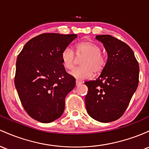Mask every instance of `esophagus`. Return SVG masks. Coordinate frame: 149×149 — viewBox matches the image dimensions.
Instances as JSON below:
<instances>
[{
    "instance_id": "esophagus-1",
    "label": "esophagus",
    "mask_w": 149,
    "mask_h": 149,
    "mask_svg": "<svg viewBox=\"0 0 149 149\" xmlns=\"http://www.w3.org/2000/svg\"><path fill=\"white\" fill-rule=\"evenodd\" d=\"M81 82L79 80H76V86H79L80 84H81Z\"/></svg>"
}]
</instances>
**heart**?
I'll return each instance as SVG.
<instances>
[{"label": "heart", "mask_w": 149, "mask_h": 149, "mask_svg": "<svg viewBox=\"0 0 149 149\" xmlns=\"http://www.w3.org/2000/svg\"><path fill=\"white\" fill-rule=\"evenodd\" d=\"M76 53L84 54L81 61V66L74 68L70 72L72 76L77 79H85L91 77L93 74L100 73L106 64V58L101 53V48L91 41H81L76 44ZM75 54L71 47L68 46L61 53L62 63L68 70H72L74 65Z\"/></svg>", "instance_id": "b5f03b06"}]
</instances>
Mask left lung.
I'll return each instance as SVG.
<instances>
[{
	"instance_id": "8db88e82",
	"label": "left lung",
	"mask_w": 149,
	"mask_h": 149,
	"mask_svg": "<svg viewBox=\"0 0 149 149\" xmlns=\"http://www.w3.org/2000/svg\"><path fill=\"white\" fill-rule=\"evenodd\" d=\"M108 60L96 80L86 81L85 105L88 114L101 123L119 119L126 111L139 84V66L127 43L111 35H98Z\"/></svg>"
}]
</instances>
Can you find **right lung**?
<instances>
[{
  "mask_svg": "<svg viewBox=\"0 0 149 149\" xmlns=\"http://www.w3.org/2000/svg\"><path fill=\"white\" fill-rule=\"evenodd\" d=\"M77 34L44 33L30 39L18 55L15 85L25 111L43 123L63 115L65 98L75 86L66 72L61 53Z\"/></svg>",
  "mask_w": 149,
  "mask_h": 149,
  "instance_id": "right-lung-1",
  "label": "right lung"
}]
</instances>
